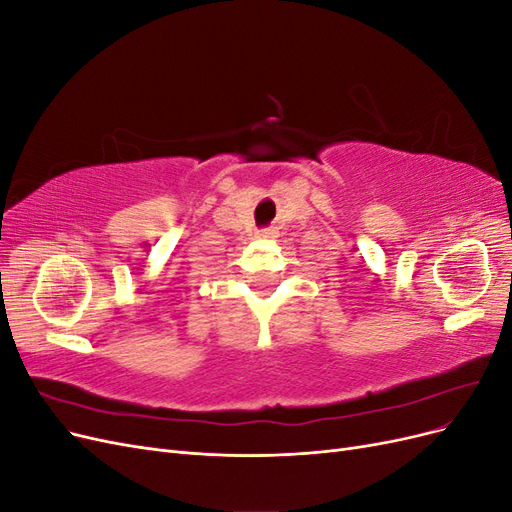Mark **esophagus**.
<instances>
[{
	"mask_svg": "<svg viewBox=\"0 0 512 512\" xmlns=\"http://www.w3.org/2000/svg\"><path fill=\"white\" fill-rule=\"evenodd\" d=\"M258 237H262V239H267V237H271V232H269V230H258Z\"/></svg>",
	"mask_w": 512,
	"mask_h": 512,
	"instance_id": "34e87169",
	"label": "esophagus"
}]
</instances>
